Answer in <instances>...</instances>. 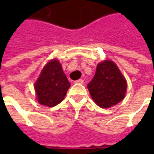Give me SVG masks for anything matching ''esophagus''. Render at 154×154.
<instances>
[{
  "label": "esophagus",
  "mask_w": 154,
  "mask_h": 154,
  "mask_svg": "<svg viewBox=\"0 0 154 154\" xmlns=\"http://www.w3.org/2000/svg\"><path fill=\"white\" fill-rule=\"evenodd\" d=\"M84 81L82 79H79V80H77L75 81V83H77V84H83Z\"/></svg>",
  "instance_id": "34e87169"
}]
</instances>
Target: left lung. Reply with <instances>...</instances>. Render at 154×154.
I'll return each mask as SVG.
<instances>
[{
    "label": "left lung",
    "instance_id": "1",
    "mask_svg": "<svg viewBox=\"0 0 154 154\" xmlns=\"http://www.w3.org/2000/svg\"><path fill=\"white\" fill-rule=\"evenodd\" d=\"M87 88L99 106L109 108L125 98L127 82L116 64L105 60L97 64L96 74L87 84Z\"/></svg>",
    "mask_w": 154,
    "mask_h": 154
}]
</instances>
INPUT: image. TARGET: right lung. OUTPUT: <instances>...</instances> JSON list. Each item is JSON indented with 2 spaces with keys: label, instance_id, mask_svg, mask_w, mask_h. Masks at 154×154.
Returning a JSON list of instances; mask_svg holds the SVG:
<instances>
[{
  "label": "right lung",
  "instance_id": "right-lung-1",
  "mask_svg": "<svg viewBox=\"0 0 154 154\" xmlns=\"http://www.w3.org/2000/svg\"><path fill=\"white\" fill-rule=\"evenodd\" d=\"M70 86L59 61H49L35 83L38 103L48 107L57 106L63 100Z\"/></svg>",
  "mask_w": 154,
  "mask_h": 154
}]
</instances>
